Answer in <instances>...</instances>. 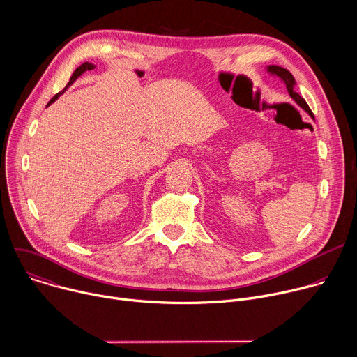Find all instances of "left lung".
<instances>
[{
	"label": "left lung",
	"mask_w": 357,
	"mask_h": 357,
	"mask_svg": "<svg viewBox=\"0 0 357 357\" xmlns=\"http://www.w3.org/2000/svg\"><path fill=\"white\" fill-rule=\"evenodd\" d=\"M267 72H270L271 75L278 76V77L285 83L287 90H288V93H289V97L295 101V103H296L301 109H303L305 112H307V113L315 120V117H314V114H312L310 106L307 105V101H305V100L295 91V79H294V76H292L287 69H284V68H281V66H275V65L268 66V68H267Z\"/></svg>",
	"instance_id": "left-lung-1"
}]
</instances>
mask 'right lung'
<instances>
[{
    "instance_id": "obj_1",
    "label": "right lung",
    "mask_w": 357,
    "mask_h": 357,
    "mask_svg": "<svg viewBox=\"0 0 357 357\" xmlns=\"http://www.w3.org/2000/svg\"><path fill=\"white\" fill-rule=\"evenodd\" d=\"M94 68H96V66H94V65H91V63H89V62H84L83 65H80V66H79V68H77V69L73 72V75H72V77H70V80H69L68 86H66V87H65V89H63L61 93L55 94L52 98H50V101H49V103H47V106H50V105L54 103L55 100H58V97H59V96H61V94H62V93H63V91H65V90H66V89H68V87H69V86H70V84H72V83H73V82H75L77 77H79V76H82V75H83L86 70H91V69H94Z\"/></svg>"
}]
</instances>
